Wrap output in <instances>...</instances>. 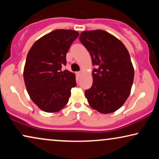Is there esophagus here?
Instances as JSON below:
<instances>
[{
    "instance_id": "34e87169",
    "label": "esophagus",
    "mask_w": 159,
    "mask_h": 159,
    "mask_svg": "<svg viewBox=\"0 0 159 159\" xmlns=\"http://www.w3.org/2000/svg\"><path fill=\"white\" fill-rule=\"evenodd\" d=\"M81 75H82V72H81V71H79V72H77V77H80V76H81Z\"/></svg>"
}]
</instances>
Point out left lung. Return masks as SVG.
Wrapping results in <instances>:
<instances>
[{"label": "left lung", "instance_id": "8db88e82", "mask_svg": "<svg viewBox=\"0 0 159 159\" xmlns=\"http://www.w3.org/2000/svg\"><path fill=\"white\" fill-rule=\"evenodd\" d=\"M80 40L97 67L93 85L84 92L89 105L101 114L116 111L127 101L133 83L129 52L121 40L102 30L82 32Z\"/></svg>", "mask_w": 159, "mask_h": 159}]
</instances>
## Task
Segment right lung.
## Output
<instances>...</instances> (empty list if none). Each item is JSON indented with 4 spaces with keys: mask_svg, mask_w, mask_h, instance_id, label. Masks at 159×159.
I'll list each match as a JSON object with an SVG mask.
<instances>
[{
    "mask_svg": "<svg viewBox=\"0 0 159 159\" xmlns=\"http://www.w3.org/2000/svg\"><path fill=\"white\" fill-rule=\"evenodd\" d=\"M79 34L75 30H56L38 39L28 52L24 80L30 98L43 111L61 110L68 103L71 89L77 85L75 74L61 68Z\"/></svg>",
    "mask_w": 159,
    "mask_h": 159,
    "instance_id": "1",
    "label": "right lung"
}]
</instances>
